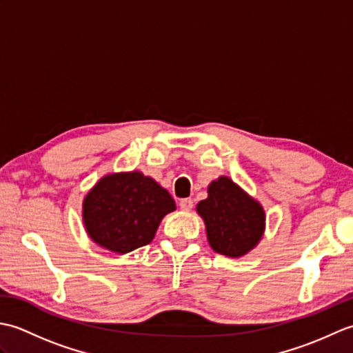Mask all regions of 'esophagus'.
<instances>
[{"instance_id":"1","label":"esophagus","mask_w":353,"mask_h":353,"mask_svg":"<svg viewBox=\"0 0 353 353\" xmlns=\"http://www.w3.org/2000/svg\"><path fill=\"white\" fill-rule=\"evenodd\" d=\"M179 205H181V209H182V211H191L192 206H194V203H192V200H191V199H182V200H181V203H179Z\"/></svg>"}]
</instances>
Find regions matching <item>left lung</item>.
Returning <instances> with one entry per match:
<instances>
[{"mask_svg":"<svg viewBox=\"0 0 353 353\" xmlns=\"http://www.w3.org/2000/svg\"><path fill=\"white\" fill-rule=\"evenodd\" d=\"M212 249L229 258L249 253L265 229V212L259 201L221 176L208 186V199L197 205Z\"/></svg>","mask_w":353,"mask_h":353,"instance_id":"1","label":"left lung"}]
</instances>
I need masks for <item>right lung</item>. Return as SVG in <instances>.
Listing matches in <instances>:
<instances>
[{"mask_svg": "<svg viewBox=\"0 0 353 353\" xmlns=\"http://www.w3.org/2000/svg\"><path fill=\"white\" fill-rule=\"evenodd\" d=\"M176 209L170 192L139 171L101 177L83 200V223L94 243L119 254L153 241Z\"/></svg>", "mask_w": 353, "mask_h": 353, "instance_id": "obj_1", "label": "right lung"}]
</instances>
